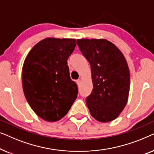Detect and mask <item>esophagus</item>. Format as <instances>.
<instances>
[{
  "label": "esophagus",
  "mask_w": 154,
  "mask_h": 154,
  "mask_svg": "<svg viewBox=\"0 0 154 154\" xmlns=\"http://www.w3.org/2000/svg\"><path fill=\"white\" fill-rule=\"evenodd\" d=\"M76 83H77L78 85H79V84L81 83V79H78L76 81Z\"/></svg>",
  "instance_id": "34e87169"
}]
</instances>
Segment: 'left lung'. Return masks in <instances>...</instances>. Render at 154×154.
Masks as SVG:
<instances>
[{"label":"left lung","instance_id":"obj_1","mask_svg":"<svg viewBox=\"0 0 154 154\" xmlns=\"http://www.w3.org/2000/svg\"><path fill=\"white\" fill-rule=\"evenodd\" d=\"M77 45L91 66L93 88L86 97L92 117L109 122L119 116L127 104L130 71L123 54L105 39H78Z\"/></svg>","mask_w":154,"mask_h":154}]
</instances>
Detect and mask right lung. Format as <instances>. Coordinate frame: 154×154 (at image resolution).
<instances>
[{
  "instance_id": "obj_1",
  "label": "right lung",
  "mask_w": 154,
  "mask_h": 154,
  "mask_svg": "<svg viewBox=\"0 0 154 154\" xmlns=\"http://www.w3.org/2000/svg\"><path fill=\"white\" fill-rule=\"evenodd\" d=\"M75 40H42L29 52L22 68L23 90L33 111L46 121L60 120L68 113L78 95L67 60Z\"/></svg>"
}]
</instances>
